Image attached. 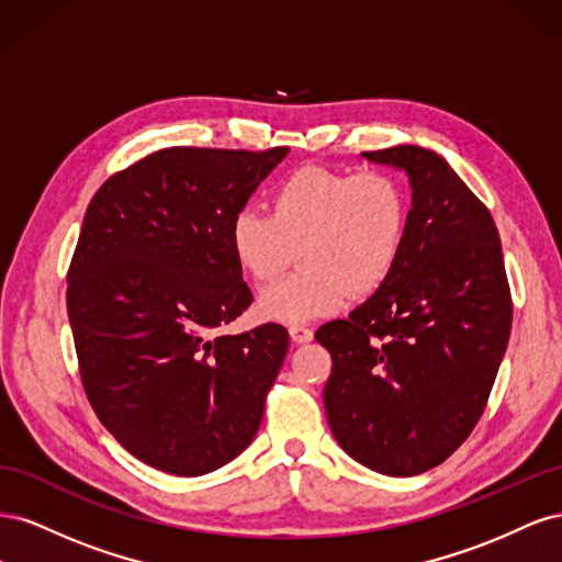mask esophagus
Returning <instances> with one entry per match:
<instances>
[{
    "instance_id": "1",
    "label": "esophagus",
    "mask_w": 562,
    "mask_h": 562,
    "mask_svg": "<svg viewBox=\"0 0 562 562\" xmlns=\"http://www.w3.org/2000/svg\"><path fill=\"white\" fill-rule=\"evenodd\" d=\"M288 333H291V339L297 345L310 342V339L314 337V330L307 328V326H291V328H288Z\"/></svg>"
}]
</instances>
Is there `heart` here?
Wrapping results in <instances>:
<instances>
[{
	"label": "heart",
	"mask_w": 562,
	"mask_h": 562,
	"mask_svg": "<svg viewBox=\"0 0 562 562\" xmlns=\"http://www.w3.org/2000/svg\"><path fill=\"white\" fill-rule=\"evenodd\" d=\"M407 227V199L382 171L304 166L271 196V215L244 206L232 217L229 248L252 281L274 279L297 248V274L267 285L258 312L300 326L370 295L394 271Z\"/></svg>",
	"instance_id": "1"
}]
</instances>
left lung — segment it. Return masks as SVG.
<instances>
[{"label": "left lung", "mask_w": 562, "mask_h": 562, "mask_svg": "<svg viewBox=\"0 0 562 562\" xmlns=\"http://www.w3.org/2000/svg\"><path fill=\"white\" fill-rule=\"evenodd\" d=\"M363 157L405 171L413 209L391 277L314 335L333 356L323 403L351 459L417 475L481 419L512 333V291L495 220L443 157L417 145Z\"/></svg>", "instance_id": "8db88e82"}]
</instances>
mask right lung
<instances>
[{"instance_id": "obj_1", "label": "right lung", "mask_w": 562, "mask_h": 562, "mask_svg": "<svg viewBox=\"0 0 562 562\" xmlns=\"http://www.w3.org/2000/svg\"><path fill=\"white\" fill-rule=\"evenodd\" d=\"M288 147H168L103 182L67 271L79 375L103 427L140 462L203 475L260 429L288 333L220 328L252 302L229 225Z\"/></svg>"}]
</instances>
